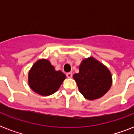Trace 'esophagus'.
Masks as SVG:
<instances>
[{"label":"esophagus","mask_w":134,"mask_h":134,"mask_svg":"<svg viewBox=\"0 0 134 134\" xmlns=\"http://www.w3.org/2000/svg\"><path fill=\"white\" fill-rule=\"evenodd\" d=\"M66 75H67V77L68 78V79H71V78L72 77V73H71V72H69V73H67Z\"/></svg>","instance_id":"esophagus-1"}]
</instances>
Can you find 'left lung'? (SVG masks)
<instances>
[{
  "label": "left lung",
  "instance_id": "8db88e82",
  "mask_svg": "<svg viewBox=\"0 0 134 134\" xmlns=\"http://www.w3.org/2000/svg\"><path fill=\"white\" fill-rule=\"evenodd\" d=\"M79 92L87 99L102 97L112 85V76L108 69L93 57L83 60L79 66V73L74 74Z\"/></svg>",
  "mask_w": 134,
  "mask_h": 134
}]
</instances>
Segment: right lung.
Here are the masks:
<instances>
[{
    "label": "right lung",
    "instance_id": "1",
    "mask_svg": "<svg viewBox=\"0 0 134 134\" xmlns=\"http://www.w3.org/2000/svg\"><path fill=\"white\" fill-rule=\"evenodd\" d=\"M62 71H55L49 60L40 59L32 65L28 73V84L36 93L48 96L55 93L65 79Z\"/></svg>",
    "mask_w": 134,
    "mask_h": 134
}]
</instances>
